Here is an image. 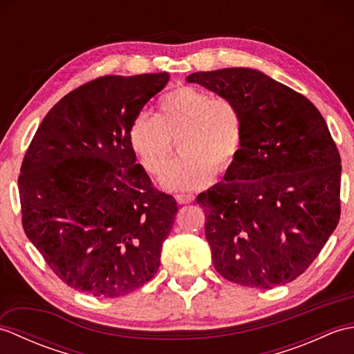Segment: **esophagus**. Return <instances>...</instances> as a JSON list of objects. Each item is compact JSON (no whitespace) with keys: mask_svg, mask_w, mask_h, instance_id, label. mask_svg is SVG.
Segmentation results:
<instances>
[{"mask_svg":"<svg viewBox=\"0 0 354 354\" xmlns=\"http://www.w3.org/2000/svg\"><path fill=\"white\" fill-rule=\"evenodd\" d=\"M176 201L178 204H190V202L194 201V194L192 193H181V194H176Z\"/></svg>","mask_w":354,"mask_h":354,"instance_id":"34e87169","label":"esophagus"}]
</instances>
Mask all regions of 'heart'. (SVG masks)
<instances>
[{"instance_id":"heart-1","label":"heart","mask_w":354,"mask_h":354,"mask_svg":"<svg viewBox=\"0 0 354 354\" xmlns=\"http://www.w3.org/2000/svg\"><path fill=\"white\" fill-rule=\"evenodd\" d=\"M179 138L184 153L167 165L160 179L170 192L196 190L212 183L216 171L234 167L245 140V118L230 97L183 85L164 94L156 117L138 114L129 127V145L150 175H160Z\"/></svg>"}]
</instances>
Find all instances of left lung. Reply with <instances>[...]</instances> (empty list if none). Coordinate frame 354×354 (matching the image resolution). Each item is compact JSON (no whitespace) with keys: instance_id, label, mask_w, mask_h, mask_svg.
<instances>
[{"instance_id":"8db88e82","label":"left lung","mask_w":354,"mask_h":354,"mask_svg":"<svg viewBox=\"0 0 354 354\" xmlns=\"http://www.w3.org/2000/svg\"><path fill=\"white\" fill-rule=\"evenodd\" d=\"M243 112L245 140L223 181L201 193L213 265L227 280L272 289L301 275L341 216V156L315 104L252 68L187 77Z\"/></svg>"}]
</instances>
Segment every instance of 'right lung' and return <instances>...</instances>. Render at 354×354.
I'll return each instance as SVG.
<instances>
[{"instance_id": "1", "label": "right lung", "mask_w": 354, "mask_h": 354, "mask_svg": "<svg viewBox=\"0 0 354 354\" xmlns=\"http://www.w3.org/2000/svg\"><path fill=\"white\" fill-rule=\"evenodd\" d=\"M169 74L104 76L62 97L30 142L18 178L22 227L64 283L127 295L160 268L176 201L137 164L129 127Z\"/></svg>"}]
</instances>
